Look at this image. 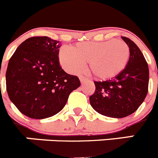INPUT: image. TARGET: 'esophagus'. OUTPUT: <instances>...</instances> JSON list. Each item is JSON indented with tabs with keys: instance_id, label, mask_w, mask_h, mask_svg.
<instances>
[{
	"instance_id": "esophagus-1",
	"label": "esophagus",
	"mask_w": 158,
	"mask_h": 158,
	"mask_svg": "<svg viewBox=\"0 0 158 158\" xmlns=\"http://www.w3.org/2000/svg\"><path fill=\"white\" fill-rule=\"evenodd\" d=\"M79 79H80L81 82H85V81H86L88 80V79L85 77H83V76H80V77H79Z\"/></svg>"
}]
</instances>
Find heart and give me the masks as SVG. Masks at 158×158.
I'll return each instance as SVG.
<instances>
[{
	"instance_id": "b5f03b06",
	"label": "heart",
	"mask_w": 158,
	"mask_h": 158,
	"mask_svg": "<svg viewBox=\"0 0 158 158\" xmlns=\"http://www.w3.org/2000/svg\"><path fill=\"white\" fill-rule=\"evenodd\" d=\"M129 58L128 45L118 40L78 43L72 48L63 46L59 51L60 62L67 71L78 73L89 62V72L100 80L119 74L126 68Z\"/></svg>"
}]
</instances>
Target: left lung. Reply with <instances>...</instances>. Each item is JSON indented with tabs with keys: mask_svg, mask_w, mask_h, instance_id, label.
I'll return each instance as SVG.
<instances>
[{
	"mask_svg": "<svg viewBox=\"0 0 158 158\" xmlns=\"http://www.w3.org/2000/svg\"><path fill=\"white\" fill-rule=\"evenodd\" d=\"M122 39L130 48L126 68L111 80L94 81L96 90L89 96L95 111L112 118L135 112L144 101L149 85V67L142 51L127 37Z\"/></svg>",
	"mask_w": 158,
	"mask_h": 158,
	"instance_id": "obj_1",
	"label": "left lung"
}]
</instances>
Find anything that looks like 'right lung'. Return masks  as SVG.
Instances as JSON below:
<instances>
[{
    "instance_id": "add662e5",
    "label": "right lung",
    "mask_w": 158,
    "mask_h": 158,
    "mask_svg": "<svg viewBox=\"0 0 158 158\" xmlns=\"http://www.w3.org/2000/svg\"><path fill=\"white\" fill-rule=\"evenodd\" d=\"M60 47L59 41L34 36L23 42L9 59L7 93L18 110L29 118L56 115L81 85L77 77L68 74L60 65Z\"/></svg>"
}]
</instances>
